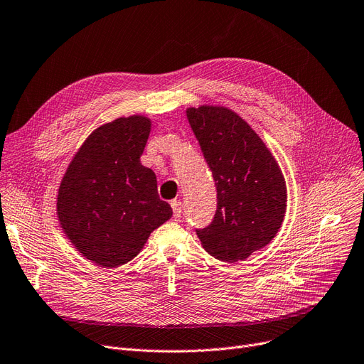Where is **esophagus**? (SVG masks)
<instances>
[{
	"instance_id": "esophagus-1",
	"label": "esophagus",
	"mask_w": 364,
	"mask_h": 364,
	"mask_svg": "<svg viewBox=\"0 0 364 364\" xmlns=\"http://www.w3.org/2000/svg\"><path fill=\"white\" fill-rule=\"evenodd\" d=\"M171 207H172V213H173V217L178 218V217L181 215V208H183L181 202H180V200H177V199H173V200L171 202Z\"/></svg>"
}]
</instances>
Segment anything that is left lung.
Listing matches in <instances>:
<instances>
[{"label":"left lung","mask_w":364,"mask_h":364,"mask_svg":"<svg viewBox=\"0 0 364 364\" xmlns=\"http://www.w3.org/2000/svg\"><path fill=\"white\" fill-rule=\"evenodd\" d=\"M217 187L211 225L196 230L205 251L235 263L269 244L284 221L287 186L262 138L233 109L199 105L186 109Z\"/></svg>","instance_id":"left-lung-1"}]
</instances>
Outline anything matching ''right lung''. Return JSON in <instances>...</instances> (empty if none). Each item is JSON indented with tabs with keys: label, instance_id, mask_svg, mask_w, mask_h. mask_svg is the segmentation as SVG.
Instances as JSON below:
<instances>
[{
	"label": "right lung",
	"instance_id": "right-lung-1",
	"mask_svg": "<svg viewBox=\"0 0 364 364\" xmlns=\"http://www.w3.org/2000/svg\"><path fill=\"white\" fill-rule=\"evenodd\" d=\"M150 131L151 120L143 114L101 124L59 184V225L74 248L100 267L131 262L172 217L169 203L157 195L156 173L139 161Z\"/></svg>",
	"mask_w": 364,
	"mask_h": 364
}]
</instances>
